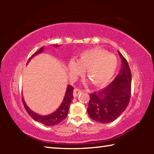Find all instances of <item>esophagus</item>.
Segmentation results:
<instances>
[{
    "mask_svg": "<svg viewBox=\"0 0 154 154\" xmlns=\"http://www.w3.org/2000/svg\"><path fill=\"white\" fill-rule=\"evenodd\" d=\"M82 92V90H79V89H77V88H75L74 91H73V96L74 97H76L79 94Z\"/></svg>",
    "mask_w": 154,
    "mask_h": 154,
    "instance_id": "obj_1",
    "label": "esophagus"
}]
</instances>
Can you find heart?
Returning <instances> with one entry per match:
<instances>
[{"instance_id":"1","label":"heart","mask_w":154,"mask_h":154,"mask_svg":"<svg viewBox=\"0 0 154 154\" xmlns=\"http://www.w3.org/2000/svg\"><path fill=\"white\" fill-rule=\"evenodd\" d=\"M118 66V58L103 49H88L79 54L77 62L70 60L68 69L75 77L85 69L88 78L96 86H103L111 80Z\"/></svg>"}]
</instances>
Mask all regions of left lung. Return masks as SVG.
I'll list each match as a JSON object with an SVG mask.
<instances>
[{"instance_id": "8db88e82", "label": "left lung", "mask_w": 154, "mask_h": 154, "mask_svg": "<svg viewBox=\"0 0 154 154\" xmlns=\"http://www.w3.org/2000/svg\"><path fill=\"white\" fill-rule=\"evenodd\" d=\"M122 59L119 73L108 86L90 95L87 111L93 120L107 124L113 122L126 110L131 95L132 75L128 62L119 52Z\"/></svg>"}]
</instances>
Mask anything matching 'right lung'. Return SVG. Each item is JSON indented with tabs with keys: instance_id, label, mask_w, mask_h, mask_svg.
Instances as JSON below:
<instances>
[{
	"instance_id": "1",
	"label": "right lung",
	"mask_w": 154,
	"mask_h": 154,
	"mask_svg": "<svg viewBox=\"0 0 154 154\" xmlns=\"http://www.w3.org/2000/svg\"><path fill=\"white\" fill-rule=\"evenodd\" d=\"M54 47H58L60 45H54ZM44 47L40 48L37 51H36L33 55L28 59L27 64L30 62V60L32 59L33 57L38 55L41 53H42L43 51ZM73 87L71 85H68L66 90V93H65L64 97L61 105H60L59 107L56 109V110L51 114L47 115V116H42V115H39L38 113H35V112L32 111L31 109L28 107L26 104L25 101L24 100V98L22 97V102L23 105L24 106V108L26 111H27V113L29 114V116L32 118L33 119H35V121L39 122L43 125L47 126H55V125L60 123L64 119L66 118L68 112L69 110L70 105L72 102V99H73Z\"/></svg>"
}]
</instances>
